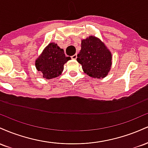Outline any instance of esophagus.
<instances>
[{
  "mask_svg": "<svg viewBox=\"0 0 148 148\" xmlns=\"http://www.w3.org/2000/svg\"><path fill=\"white\" fill-rule=\"evenodd\" d=\"M71 58H72V59H74V60H76V58H77V55L76 54H74V55H73L71 56Z\"/></svg>",
  "mask_w": 148,
  "mask_h": 148,
  "instance_id": "obj_1",
  "label": "esophagus"
}]
</instances>
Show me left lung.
Returning <instances> with one entry per match:
<instances>
[{"label":"left lung","instance_id":"left-lung-1","mask_svg":"<svg viewBox=\"0 0 148 148\" xmlns=\"http://www.w3.org/2000/svg\"><path fill=\"white\" fill-rule=\"evenodd\" d=\"M76 60L88 76L102 79L111 69L112 55L99 38L90 36L81 40V49Z\"/></svg>","mask_w":148,"mask_h":148}]
</instances>
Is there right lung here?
Here are the masks:
<instances>
[{"instance_id":"1","label":"right lung","mask_w":148,"mask_h":148,"mask_svg":"<svg viewBox=\"0 0 148 148\" xmlns=\"http://www.w3.org/2000/svg\"><path fill=\"white\" fill-rule=\"evenodd\" d=\"M71 60L65 56L64 50L54 42L49 44L35 61L36 69L43 74V78L51 79L60 75L64 64Z\"/></svg>"}]
</instances>
